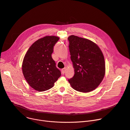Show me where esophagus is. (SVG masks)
Segmentation results:
<instances>
[{"mask_svg": "<svg viewBox=\"0 0 130 130\" xmlns=\"http://www.w3.org/2000/svg\"><path fill=\"white\" fill-rule=\"evenodd\" d=\"M65 71H66V69H65V68H64V69L61 70V73L64 74L65 73Z\"/></svg>", "mask_w": 130, "mask_h": 130, "instance_id": "obj_1", "label": "esophagus"}]
</instances>
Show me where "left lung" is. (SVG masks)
Wrapping results in <instances>:
<instances>
[{"label": "left lung", "mask_w": 130, "mask_h": 130, "mask_svg": "<svg viewBox=\"0 0 130 130\" xmlns=\"http://www.w3.org/2000/svg\"><path fill=\"white\" fill-rule=\"evenodd\" d=\"M74 76L69 79L72 87L78 92L93 91L100 84L105 73L103 54L92 41L71 35L68 38Z\"/></svg>", "instance_id": "8db88e82"}]
</instances>
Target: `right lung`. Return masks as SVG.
<instances>
[{
    "mask_svg": "<svg viewBox=\"0 0 130 130\" xmlns=\"http://www.w3.org/2000/svg\"><path fill=\"white\" fill-rule=\"evenodd\" d=\"M59 38L47 36L38 39L27 51L22 64L27 82L34 90L43 92L50 89L60 76V71L52 57L54 46Z\"/></svg>",
    "mask_w": 130,
    "mask_h": 130,
    "instance_id": "add662e5",
    "label": "right lung"
}]
</instances>
